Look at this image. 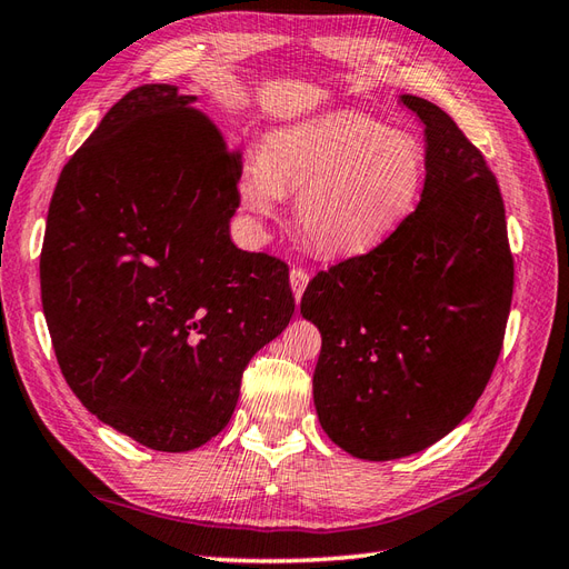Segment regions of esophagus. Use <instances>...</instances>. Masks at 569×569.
<instances>
[{"label": "esophagus", "instance_id": "1", "mask_svg": "<svg viewBox=\"0 0 569 569\" xmlns=\"http://www.w3.org/2000/svg\"><path fill=\"white\" fill-rule=\"evenodd\" d=\"M289 284H292V292L299 301L301 295H303V289H307V284H309V272L303 268H292V272H289Z\"/></svg>", "mask_w": 569, "mask_h": 569}]
</instances>
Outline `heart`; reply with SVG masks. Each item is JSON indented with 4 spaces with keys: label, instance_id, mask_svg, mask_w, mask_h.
Instances as JSON below:
<instances>
[{
    "label": "heart",
    "instance_id": "b5f03b06",
    "mask_svg": "<svg viewBox=\"0 0 569 569\" xmlns=\"http://www.w3.org/2000/svg\"><path fill=\"white\" fill-rule=\"evenodd\" d=\"M427 157L412 134L352 110L270 134L239 180L241 204L258 219L295 190V217L318 251L365 253L418 204Z\"/></svg>",
    "mask_w": 569,
    "mask_h": 569
}]
</instances>
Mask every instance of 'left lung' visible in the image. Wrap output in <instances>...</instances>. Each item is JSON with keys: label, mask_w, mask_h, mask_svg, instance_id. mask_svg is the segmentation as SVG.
<instances>
[{"label": "left lung", "mask_w": 569, "mask_h": 569, "mask_svg": "<svg viewBox=\"0 0 569 569\" xmlns=\"http://www.w3.org/2000/svg\"><path fill=\"white\" fill-rule=\"evenodd\" d=\"M403 103L427 137L418 207L369 253L318 272L301 297L323 340L318 420L365 461L432 447L473 410L515 292L502 192L482 151L439 106Z\"/></svg>", "instance_id": "8db88e82"}]
</instances>
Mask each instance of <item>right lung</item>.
<instances>
[{
    "label": "right lung",
    "instance_id": "add662e5",
    "mask_svg": "<svg viewBox=\"0 0 569 569\" xmlns=\"http://www.w3.org/2000/svg\"><path fill=\"white\" fill-rule=\"evenodd\" d=\"M171 84L128 91L54 186L40 299L69 389L157 451L217 437L295 313L287 262L241 251V157Z\"/></svg>",
    "mask_w": 569,
    "mask_h": 569
}]
</instances>
